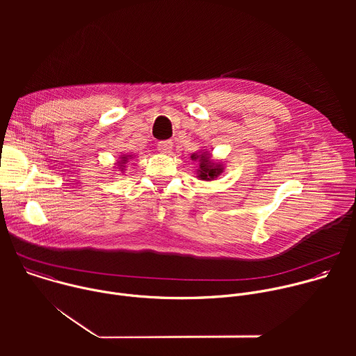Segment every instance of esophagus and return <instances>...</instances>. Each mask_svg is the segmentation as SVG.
I'll use <instances>...</instances> for the list:
<instances>
[{
	"instance_id": "1",
	"label": "esophagus",
	"mask_w": 356,
	"mask_h": 356,
	"mask_svg": "<svg viewBox=\"0 0 356 356\" xmlns=\"http://www.w3.org/2000/svg\"><path fill=\"white\" fill-rule=\"evenodd\" d=\"M172 149H173V143L170 140H163L158 143V150L161 154H170Z\"/></svg>"
}]
</instances>
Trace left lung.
Listing matches in <instances>:
<instances>
[{
    "label": "left lung",
    "mask_w": 356,
    "mask_h": 356,
    "mask_svg": "<svg viewBox=\"0 0 356 356\" xmlns=\"http://www.w3.org/2000/svg\"><path fill=\"white\" fill-rule=\"evenodd\" d=\"M191 161H197L198 162V169H197V177L200 180L204 181H211L216 180L222 172H224V166L221 162L213 161L211 154L209 152H202V154H193L191 155Z\"/></svg>",
    "instance_id": "1"
}]
</instances>
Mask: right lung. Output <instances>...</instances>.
Here are the masks:
<instances>
[{
	"mask_svg": "<svg viewBox=\"0 0 356 356\" xmlns=\"http://www.w3.org/2000/svg\"><path fill=\"white\" fill-rule=\"evenodd\" d=\"M129 159H132V155H122V156L120 158V161L117 162V165H118V169H121V172L125 169V165H127V162H128Z\"/></svg>",
	"mask_w": 356,
	"mask_h": 356,
	"instance_id": "add662e5",
	"label": "right lung"
}]
</instances>
